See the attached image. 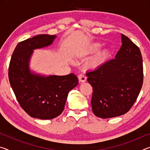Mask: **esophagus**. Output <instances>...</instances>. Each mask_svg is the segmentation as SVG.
I'll return each instance as SVG.
<instances>
[{"label":"esophagus","instance_id":"esophagus-1","mask_svg":"<svg viewBox=\"0 0 150 150\" xmlns=\"http://www.w3.org/2000/svg\"><path fill=\"white\" fill-rule=\"evenodd\" d=\"M78 79H79V81L81 83H84L86 81H87V77H86V76L84 74L79 75Z\"/></svg>","mask_w":150,"mask_h":150}]
</instances>
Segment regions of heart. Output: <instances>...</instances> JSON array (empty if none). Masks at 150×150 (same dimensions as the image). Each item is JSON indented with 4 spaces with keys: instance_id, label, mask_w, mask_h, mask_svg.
I'll return each instance as SVG.
<instances>
[{
    "instance_id": "heart-1",
    "label": "heart",
    "mask_w": 150,
    "mask_h": 150,
    "mask_svg": "<svg viewBox=\"0 0 150 150\" xmlns=\"http://www.w3.org/2000/svg\"><path fill=\"white\" fill-rule=\"evenodd\" d=\"M101 47H102V45H101L100 44H98V43H97V44H95L91 47L90 52H98V51L100 50ZM108 55H109L108 50H104L103 52L101 53L99 55H98V57L96 58L95 62H94V64L99 65V64H100V63H102L104 61H105L106 58L108 57Z\"/></svg>"
}]
</instances>
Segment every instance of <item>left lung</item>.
Returning <instances> with one entry per match:
<instances>
[{"instance_id": "left-lung-1", "label": "left lung", "mask_w": 150, "mask_h": 150, "mask_svg": "<svg viewBox=\"0 0 150 150\" xmlns=\"http://www.w3.org/2000/svg\"><path fill=\"white\" fill-rule=\"evenodd\" d=\"M122 44L115 59L86 75L93 87L91 99L95 115L101 118L123 115L130 110L143 85L140 50L122 34Z\"/></svg>"}]
</instances>
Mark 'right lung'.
<instances>
[{"mask_svg":"<svg viewBox=\"0 0 150 150\" xmlns=\"http://www.w3.org/2000/svg\"><path fill=\"white\" fill-rule=\"evenodd\" d=\"M55 35L40 34L19 42L8 67L10 84L20 106L28 115L42 120L57 117L64 110L69 91L78 85L77 76L44 77L30 71L33 50L52 44Z\"/></svg>","mask_w":150,"mask_h":150,"instance_id":"1","label":"right lung"}]
</instances>
